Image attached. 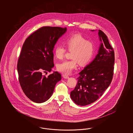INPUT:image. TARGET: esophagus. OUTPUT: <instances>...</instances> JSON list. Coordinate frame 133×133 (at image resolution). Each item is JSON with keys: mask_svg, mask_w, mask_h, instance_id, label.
I'll return each mask as SVG.
<instances>
[{"mask_svg": "<svg viewBox=\"0 0 133 133\" xmlns=\"http://www.w3.org/2000/svg\"><path fill=\"white\" fill-rule=\"evenodd\" d=\"M63 77L64 78H68L69 77V76L67 75H65V74H63L62 75Z\"/></svg>", "mask_w": 133, "mask_h": 133, "instance_id": "34e87169", "label": "esophagus"}]
</instances>
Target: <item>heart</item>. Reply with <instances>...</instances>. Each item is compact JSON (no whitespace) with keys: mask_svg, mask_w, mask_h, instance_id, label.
Here are the masks:
<instances>
[{"mask_svg":"<svg viewBox=\"0 0 133 133\" xmlns=\"http://www.w3.org/2000/svg\"><path fill=\"white\" fill-rule=\"evenodd\" d=\"M66 48L72 51L71 60H65L57 65V70L63 74H69L77 68V62L79 65H84L93 59L96 47L93 42L88 40L81 34H75L69 36L65 40ZM66 51L62 45H58L54 49V55L57 59H62Z\"/></svg>","mask_w":133,"mask_h":133,"instance_id":"heart-1","label":"heart"}]
</instances>
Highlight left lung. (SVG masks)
<instances>
[{"label": "left lung", "instance_id": "obj_1", "mask_svg": "<svg viewBox=\"0 0 133 133\" xmlns=\"http://www.w3.org/2000/svg\"><path fill=\"white\" fill-rule=\"evenodd\" d=\"M98 31L101 43L98 54L93 61L79 73L76 85L71 92V99L79 105H86L96 101L110 85L113 79L114 49L106 35L101 30Z\"/></svg>", "mask_w": 133, "mask_h": 133}]
</instances>
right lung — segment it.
Segmentation results:
<instances>
[{"label": "right lung", "instance_id": "obj_1", "mask_svg": "<svg viewBox=\"0 0 133 133\" xmlns=\"http://www.w3.org/2000/svg\"><path fill=\"white\" fill-rule=\"evenodd\" d=\"M66 28L43 26L26 38L17 62L20 86L32 101L41 103L52 95L61 75L54 72L48 77L43 73L51 72L54 67V46Z\"/></svg>", "mask_w": 133, "mask_h": 133}]
</instances>
